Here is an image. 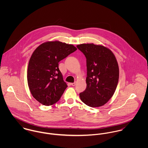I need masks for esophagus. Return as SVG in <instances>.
<instances>
[{"mask_svg": "<svg viewBox=\"0 0 148 148\" xmlns=\"http://www.w3.org/2000/svg\"><path fill=\"white\" fill-rule=\"evenodd\" d=\"M71 85H72V86H75V85H76V83H71Z\"/></svg>", "mask_w": 148, "mask_h": 148, "instance_id": "34e87169", "label": "esophagus"}]
</instances>
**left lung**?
Returning <instances> with one entry per match:
<instances>
[{
	"instance_id": "8db88e82",
	"label": "left lung",
	"mask_w": 148,
	"mask_h": 148,
	"mask_svg": "<svg viewBox=\"0 0 148 148\" xmlns=\"http://www.w3.org/2000/svg\"><path fill=\"white\" fill-rule=\"evenodd\" d=\"M86 59V88L80 93L86 106L104 105L113 95L119 78V68L113 52L101 45L82 44L77 45Z\"/></svg>"
}]
</instances>
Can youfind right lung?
Segmentation results:
<instances>
[{"mask_svg": "<svg viewBox=\"0 0 148 148\" xmlns=\"http://www.w3.org/2000/svg\"><path fill=\"white\" fill-rule=\"evenodd\" d=\"M77 50L72 44L47 42L33 52L28 66L27 82L33 97L45 106L57 103L67 85L59 69V63Z\"/></svg>", "mask_w": 148, "mask_h": 148, "instance_id": "right-lung-1", "label": "right lung"}]
</instances>
